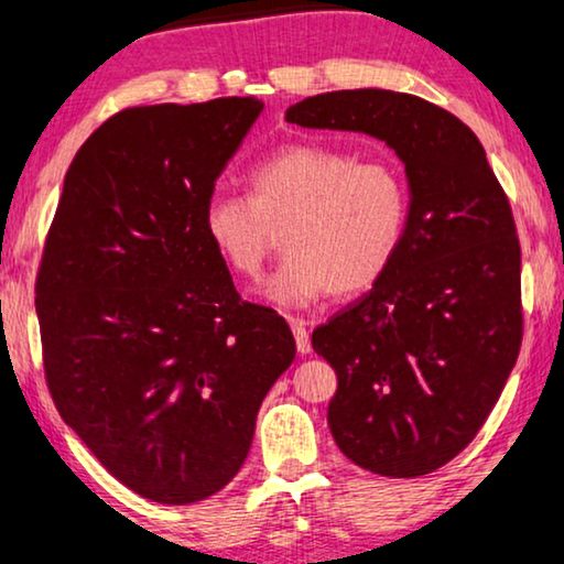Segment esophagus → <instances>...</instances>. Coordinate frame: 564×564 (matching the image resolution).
<instances>
[{
	"mask_svg": "<svg viewBox=\"0 0 564 564\" xmlns=\"http://www.w3.org/2000/svg\"><path fill=\"white\" fill-rule=\"evenodd\" d=\"M292 325V333H295V343H297V350L302 356L310 354L313 350V346H310V330H307V323L300 321V317H292L290 321Z\"/></svg>",
	"mask_w": 564,
	"mask_h": 564,
	"instance_id": "obj_1",
	"label": "esophagus"
}]
</instances>
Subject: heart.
<instances>
[{
  "label": "heart",
  "mask_w": 564,
  "mask_h": 564,
  "mask_svg": "<svg viewBox=\"0 0 564 564\" xmlns=\"http://www.w3.org/2000/svg\"><path fill=\"white\" fill-rule=\"evenodd\" d=\"M406 221L410 187L394 162L328 144L282 147L249 173V198L218 193L203 210L216 254L249 280L282 231L290 254L264 284L282 307L373 288L402 249Z\"/></svg>",
  "instance_id": "1"
}]
</instances>
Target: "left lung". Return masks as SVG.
<instances>
[{
	"instance_id": "obj_1",
	"label": "left lung",
	"mask_w": 564,
	"mask_h": 564,
	"mask_svg": "<svg viewBox=\"0 0 564 564\" xmlns=\"http://www.w3.org/2000/svg\"><path fill=\"white\" fill-rule=\"evenodd\" d=\"M290 124L377 137L404 162L410 221L387 274L313 330L338 373L328 404L348 460L417 478L484 427L521 346V249L478 137L412 94L356 88L290 106Z\"/></svg>"
}]
</instances>
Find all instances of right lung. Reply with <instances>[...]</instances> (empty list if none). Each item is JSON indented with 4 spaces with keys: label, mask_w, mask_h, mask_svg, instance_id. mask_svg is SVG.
Returning a JSON list of instances; mask_svg holds the SVG:
<instances>
[{
    "label": "right lung",
    "mask_w": 564,
    "mask_h": 564,
    "mask_svg": "<svg viewBox=\"0 0 564 564\" xmlns=\"http://www.w3.org/2000/svg\"><path fill=\"white\" fill-rule=\"evenodd\" d=\"M264 104L134 106L73 158L35 284L45 379L106 470L195 503L247 460L295 338L236 292L203 228L218 175Z\"/></svg>",
    "instance_id": "1"
}]
</instances>
